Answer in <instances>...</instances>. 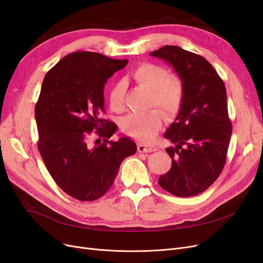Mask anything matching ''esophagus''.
<instances>
[{"mask_svg":"<svg viewBox=\"0 0 263 263\" xmlns=\"http://www.w3.org/2000/svg\"><path fill=\"white\" fill-rule=\"evenodd\" d=\"M137 149H138L139 153H154V151L157 150L156 147L145 145V144H139L137 146Z\"/></svg>","mask_w":263,"mask_h":263,"instance_id":"34e87169","label":"esophagus"}]
</instances>
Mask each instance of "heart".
<instances>
[{
    "label": "heart",
    "instance_id": "obj_1",
    "mask_svg": "<svg viewBox=\"0 0 263 263\" xmlns=\"http://www.w3.org/2000/svg\"><path fill=\"white\" fill-rule=\"evenodd\" d=\"M132 77L141 86L153 93L151 106H159L165 116L171 117L178 113L183 98L184 85L177 76L169 74L164 67L156 63H140L132 72ZM125 89L122 82H117L109 91V107L114 112H123ZM162 126V114L158 109L150 110L147 114H130L122 121V128L128 136L140 140L150 141Z\"/></svg>",
    "mask_w": 263,
    "mask_h": 263
}]
</instances>
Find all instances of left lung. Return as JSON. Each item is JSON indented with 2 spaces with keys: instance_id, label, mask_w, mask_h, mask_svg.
Returning <instances> with one entry per match:
<instances>
[{
  "instance_id": "obj_1",
  "label": "left lung",
  "mask_w": 263,
  "mask_h": 263,
  "mask_svg": "<svg viewBox=\"0 0 263 263\" xmlns=\"http://www.w3.org/2000/svg\"><path fill=\"white\" fill-rule=\"evenodd\" d=\"M150 55L168 62L184 85L176 121L163 134L172 144L165 149L172 165L158 182L176 196H194L216 181L226 162L233 132L226 87L202 55L178 46H164Z\"/></svg>"
}]
</instances>
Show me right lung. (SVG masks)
I'll return each mask as SVG.
<instances>
[{"instance_id": "add662e5", "label": "right lung", "mask_w": 263, "mask_h": 263, "mask_svg": "<svg viewBox=\"0 0 263 263\" xmlns=\"http://www.w3.org/2000/svg\"><path fill=\"white\" fill-rule=\"evenodd\" d=\"M127 62L97 52L76 51L45 76L35 107L38 149L54 182L79 201H94L104 195L122 161L137 150L135 141L124 135L109 141L117 126L101 117L105 83ZM94 129L99 138L91 146L87 137Z\"/></svg>"}]
</instances>
